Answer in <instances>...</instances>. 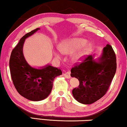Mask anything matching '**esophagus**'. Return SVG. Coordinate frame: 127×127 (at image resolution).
<instances>
[{"mask_svg": "<svg viewBox=\"0 0 127 127\" xmlns=\"http://www.w3.org/2000/svg\"><path fill=\"white\" fill-rule=\"evenodd\" d=\"M64 76H65L66 78H71V73L69 71L66 72L64 73Z\"/></svg>", "mask_w": 127, "mask_h": 127, "instance_id": "obj_1", "label": "esophagus"}]
</instances>
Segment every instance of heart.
<instances>
[{
	"mask_svg": "<svg viewBox=\"0 0 127 127\" xmlns=\"http://www.w3.org/2000/svg\"><path fill=\"white\" fill-rule=\"evenodd\" d=\"M88 40L82 37H73L64 40L59 45V49L64 54H71L73 61L82 60L91 52L94 46L92 43H87ZM56 57L60 58L61 52L59 51H55Z\"/></svg>",
	"mask_w": 127,
	"mask_h": 127,
	"instance_id": "obj_1",
	"label": "heart"
}]
</instances>
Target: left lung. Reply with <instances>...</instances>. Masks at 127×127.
<instances>
[{"instance_id": "8db88e82", "label": "left lung", "mask_w": 127, "mask_h": 127, "mask_svg": "<svg viewBox=\"0 0 127 127\" xmlns=\"http://www.w3.org/2000/svg\"><path fill=\"white\" fill-rule=\"evenodd\" d=\"M88 56L84 62L71 69V76L79 81L73 89L74 98L83 104L95 102L105 94L117 69L116 56L111 45L103 48L101 56Z\"/></svg>"}]
</instances>
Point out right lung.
Listing matches in <instances>:
<instances>
[{
    "mask_svg": "<svg viewBox=\"0 0 127 127\" xmlns=\"http://www.w3.org/2000/svg\"><path fill=\"white\" fill-rule=\"evenodd\" d=\"M40 28L26 33L20 39L12 51L9 61V68L13 83L20 95L32 101H39L49 96L56 76L62 75L60 68L47 64L35 68L26 61L23 53L25 39L33 35Z\"/></svg>",
    "mask_w": 127,
    "mask_h": 127,
    "instance_id": "right-lung-1",
    "label": "right lung"
}]
</instances>
